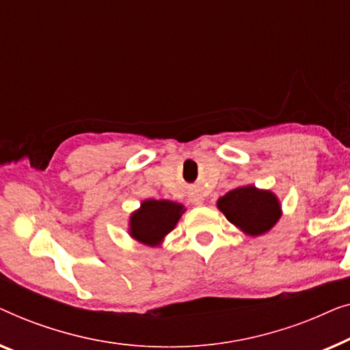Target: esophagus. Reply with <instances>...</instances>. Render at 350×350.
<instances>
[{"instance_id": "esophagus-1", "label": "esophagus", "mask_w": 350, "mask_h": 350, "mask_svg": "<svg viewBox=\"0 0 350 350\" xmlns=\"http://www.w3.org/2000/svg\"><path fill=\"white\" fill-rule=\"evenodd\" d=\"M190 201H191V203H193V204H201V203H203V198H201L200 195H193V196H191V198H190Z\"/></svg>"}]
</instances>
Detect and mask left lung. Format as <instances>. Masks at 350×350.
<instances>
[{
  "mask_svg": "<svg viewBox=\"0 0 350 350\" xmlns=\"http://www.w3.org/2000/svg\"><path fill=\"white\" fill-rule=\"evenodd\" d=\"M217 204L231 224L250 236L267 233L280 217L278 198L271 191L257 190L252 185L228 191Z\"/></svg>",
  "mask_w": 350,
  "mask_h": 350,
  "instance_id": "8db88e82",
  "label": "left lung"
}]
</instances>
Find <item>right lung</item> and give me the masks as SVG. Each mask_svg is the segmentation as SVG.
Here are the masks:
<instances>
[{
    "mask_svg": "<svg viewBox=\"0 0 350 350\" xmlns=\"http://www.w3.org/2000/svg\"><path fill=\"white\" fill-rule=\"evenodd\" d=\"M182 204L166 200H147L130 219V233L141 243L155 245L174 228L180 219Z\"/></svg>",
    "mask_w": 350,
    "mask_h": 350,
    "instance_id": "obj_1",
    "label": "right lung"
}]
</instances>
